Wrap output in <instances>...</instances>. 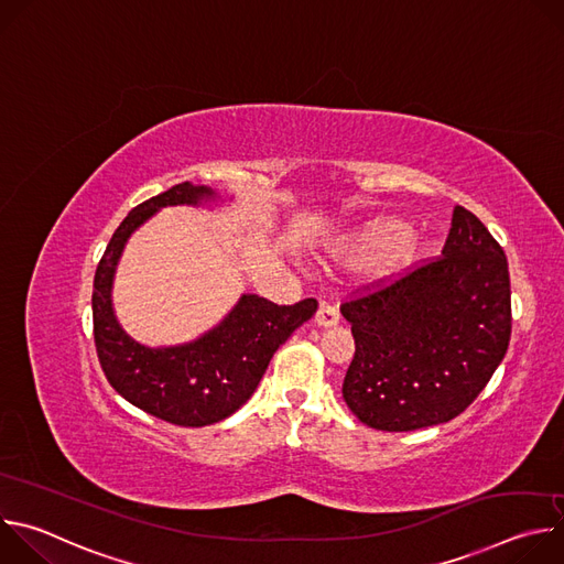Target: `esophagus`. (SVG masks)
I'll list each match as a JSON object with an SVG mask.
<instances>
[{
    "label": "esophagus",
    "instance_id": "esophagus-1",
    "mask_svg": "<svg viewBox=\"0 0 564 564\" xmlns=\"http://www.w3.org/2000/svg\"><path fill=\"white\" fill-rule=\"evenodd\" d=\"M314 321H316V326H321V328H333V326L339 324V312L330 303H321L318 310H316Z\"/></svg>",
    "mask_w": 564,
    "mask_h": 564
}]
</instances>
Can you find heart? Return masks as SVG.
<instances>
[{
  "label": "heart",
  "instance_id": "b5f03b06",
  "mask_svg": "<svg viewBox=\"0 0 564 564\" xmlns=\"http://www.w3.org/2000/svg\"><path fill=\"white\" fill-rule=\"evenodd\" d=\"M437 250V240L424 234H411L406 220L381 216L346 236L333 250L341 265H366L386 254L388 268H411Z\"/></svg>",
  "mask_w": 564,
  "mask_h": 564
}]
</instances>
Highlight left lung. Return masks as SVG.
I'll return each mask as SVG.
<instances>
[{
  "instance_id": "1",
  "label": "left lung",
  "mask_w": 564,
  "mask_h": 564,
  "mask_svg": "<svg viewBox=\"0 0 564 564\" xmlns=\"http://www.w3.org/2000/svg\"><path fill=\"white\" fill-rule=\"evenodd\" d=\"M442 259L341 305L355 359L348 409L370 429L404 433L451 422L485 390L511 339L505 250L464 207Z\"/></svg>"
}]
</instances>
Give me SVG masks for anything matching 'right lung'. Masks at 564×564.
<instances>
[{"label": "right lung", "mask_w": 564, "mask_h": 564, "mask_svg": "<svg viewBox=\"0 0 564 564\" xmlns=\"http://www.w3.org/2000/svg\"><path fill=\"white\" fill-rule=\"evenodd\" d=\"M234 196L181 183L135 209L113 231L94 279V335L109 383L140 411L178 426H209L236 413L257 390L272 355L316 312L314 299L276 305L240 294L214 328L192 341L147 346L120 324L113 281L133 231L165 207L216 209Z\"/></svg>", "instance_id": "1"}]
</instances>
